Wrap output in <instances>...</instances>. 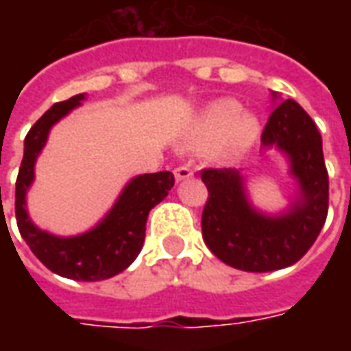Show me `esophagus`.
Segmentation results:
<instances>
[{"label":"esophagus","mask_w":351,"mask_h":351,"mask_svg":"<svg viewBox=\"0 0 351 351\" xmlns=\"http://www.w3.org/2000/svg\"><path fill=\"white\" fill-rule=\"evenodd\" d=\"M191 176H193V169H190L188 165H178L175 169L176 180H186V178H191Z\"/></svg>","instance_id":"obj_1"}]
</instances>
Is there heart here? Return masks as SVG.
I'll return each instance as SVG.
<instances>
[{"label": "heart", "instance_id": "heart-1", "mask_svg": "<svg viewBox=\"0 0 351 351\" xmlns=\"http://www.w3.org/2000/svg\"><path fill=\"white\" fill-rule=\"evenodd\" d=\"M258 118L243 112L241 105L233 99H220L210 103L199 114L190 133V145L195 148L214 146V154L220 158H231L244 152L252 141L258 137Z\"/></svg>", "mask_w": 351, "mask_h": 351}]
</instances>
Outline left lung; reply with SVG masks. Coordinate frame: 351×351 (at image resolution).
I'll use <instances>...</instances> for the list:
<instances>
[{
  "mask_svg": "<svg viewBox=\"0 0 351 351\" xmlns=\"http://www.w3.org/2000/svg\"><path fill=\"white\" fill-rule=\"evenodd\" d=\"M263 146H278L289 156L299 178L302 203L280 218L254 213L244 197L237 169H203L208 190L201 229L205 244L229 267L248 272L278 271L297 263L316 243L329 210V175L322 135L293 99L280 103L261 133Z\"/></svg>",
  "mask_w": 351,
  "mask_h": 351,
  "instance_id": "8db88e82",
  "label": "left lung"
}]
</instances>
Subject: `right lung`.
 Masks as SVG:
<instances>
[{"mask_svg":"<svg viewBox=\"0 0 351 351\" xmlns=\"http://www.w3.org/2000/svg\"><path fill=\"white\" fill-rule=\"evenodd\" d=\"M82 99L84 93H79L52 105L27 131L16 176L14 213L20 235L47 269L65 278L95 282L114 276L135 261L145 243L148 213L175 186V176L169 171H160L133 178L107 218L84 235L60 239L35 228L26 213V190L34 182L35 160L47 143L50 128Z\"/></svg>","mask_w":351,"mask_h":351,"instance_id":"obj_1","label":"right lung"}]
</instances>
